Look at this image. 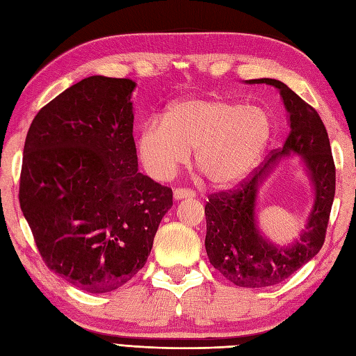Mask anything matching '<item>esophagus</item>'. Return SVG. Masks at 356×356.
<instances>
[{"label": "esophagus", "instance_id": "34e87169", "mask_svg": "<svg viewBox=\"0 0 356 356\" xmlns=\"http://www.w3.org/2000/svg\"><path fill=\"white\" fill-rule=\"evenodd\" d=\"M195 193L190 188H176L174 190V199L180 200V199H186V197H194Z\"/></svg>", "mask_w": 356, "mask_h": 356}]
</instances>
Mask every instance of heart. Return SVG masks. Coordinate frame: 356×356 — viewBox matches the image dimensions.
Segmentation results:
<instances>
[{
  "label": "heart",
  "mask_w": 356,
  "mask_h": 356,
  "mask_svg": "<svg viewBox=\"0 0 356 356\" xmlns=\"http://www.w3.org/2000/svg\"><path fill=\"white\" fill-rule=\"evenodd\" d=\"M270 136L272 120L260 105L193 96L142 125L138 153L151 176L166 179L194 148V165L208 184L228 186L254 168Z\"/></svg>",
  "instance_id": "b5f03b06"
}]
</instances>
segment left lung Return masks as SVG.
<instances>
[{
  "instance_id": "8db88e82",
  "label": "left lung",
  "mask_w": 356,
  "mask_h": 356,
  "mask_svg": "<svg viewBox=\"0 0 356 356\" xmlns=\"http://www.w3.org/2000/svg\"><path fill=\"white\" fill-rule=\"evenodd\" d=\"M249 84H268L280 90L289 113L291 131L284 145L270 151L266 163L254 170L229 191L209 195L205 205V248L209 263L240 287L274 286L318 254L329 223L335 197V163L329 136L318 113L277 79H251ZM298 154L313 180L316 200L300 237L280 247L264 237L254 213L256 190L282 156Z\"/></svg>"
}]
</instances>
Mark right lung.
I'll return each mask as SVG.
<instances>
[{
  "mask_svg": "<svg viewBox=\"0 0 356 356\" xmlns=\"http://www.w3.org/2000/svg\"><path fill=\"white\" fill-rule=\"evenodd\" d=\"M127 78L90 76L38 111L29 128L19 207L44 263L90 293L145 266L171 188L138 171Z\"/></svg>",
  "mask_w": 356,
  "mask_h": 356,
  "instance_id": "obj_1",
  "label": "right lung"
}]
</instances>
